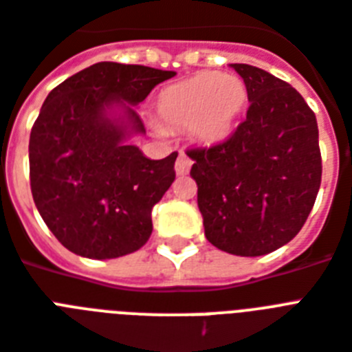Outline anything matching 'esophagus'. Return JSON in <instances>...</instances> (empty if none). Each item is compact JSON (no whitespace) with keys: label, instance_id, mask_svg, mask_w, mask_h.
<instances>
[{"label":"esophagus","instance_id":"esophagus-1","mask_svg":"<svg viewBox=\"0 0 352 352\" xmlns=\"http://www.w3.org/2000/svg\"><path fill=\"white\" fill-rule=\"evenodd\" d=\"M192 159L188 157L184 151H181L179 153V157H177L175 160V171H177V175H186L188 171H190V168H192Z\"/></svg>","mask_w":352,"mask_h":352}]
</instances>
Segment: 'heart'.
Returning <instances> with one entry per match:
<instances>
[{
	"instance_id": "heart-1",
	"label": "heart",
	"mask_w": 352,
	"mask_h": 352,
	"mask_svg": "<svg viewBox=\"0 0 352 352\" xmlns=\"http://www.w3.org/2000/svg\"><path fill=\"white\" fill-rule=\"evenodd\" d=\"M245 82L232 74L204 71L159 93L157 111L170 126H190L199 142H219L234 129L245 109Z\"/></svg>"
}]
</instances>
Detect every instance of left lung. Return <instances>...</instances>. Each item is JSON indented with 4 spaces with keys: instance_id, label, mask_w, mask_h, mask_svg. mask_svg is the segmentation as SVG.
Wrapping results in <instances>:
<instances>
[{
    "instance_id": "8db88e82",
    "label": "left lung",
    "mask_w": 352,
    "mask_h": 352,
    "mask_svg": "<svg viewBox=\"0 0 352 352\" xmlns=\"http://www.w3.org/2000/svg\"><path fill=\"white\" fill-rule=\"evenodd\" d=\"M250 107L230 137L188 149L204 235L219 250L256 257L278 250L305 225L322 182L316 115L283 80L232 63Z\"/></svg>"
}]
</instances>
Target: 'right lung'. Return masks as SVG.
I'll return each instance as SVG.
<instances>
[{"mask_svg": "<svg viewBox=\"0 0 352 352\" xmlns=\"http://www.w3.org/2000/svg\"><path fill=\"white\" fill-rule=\"evenodd\" d=\"M173 71L100 62L49 93L29 140L30 192L41 219L67 250L113 259L148 243L151 210L175 181L177 151L162 160L124 142L146 133L133 106ZM120 105L124 122L107 117Z\"/></svg>", "mask_w": 352, "mask_h": 352, "instance_id": "add662e5", "label": "right lung"}]
</instances>
